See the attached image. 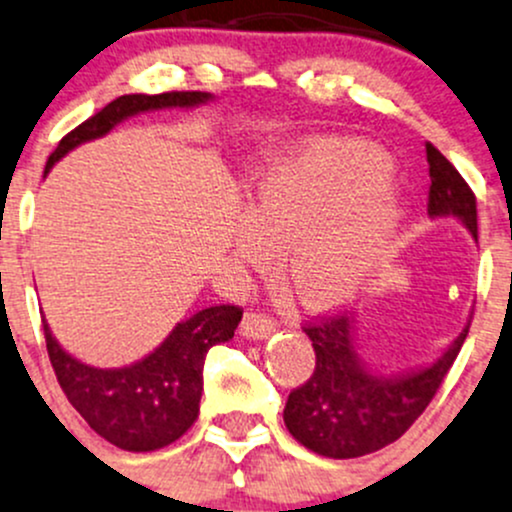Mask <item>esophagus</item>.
<instances>
[{
  "label": "esophagus",
  "mask_w": 512,
  "mask_h": 512,
  "mask_svg": "<svg viewBox=\"0 0 512 512\" xmlns=\"http://www.w3.org/2000/svg\"><path fill=\"white\" fill-rule=\"evenodd\" d=\"M240 331L247 338H267L272 331H277V321L270 319L267 314H260V311H247L242 316Z\"/></svg>",
  "instance_id": "1"
}]
</instances>
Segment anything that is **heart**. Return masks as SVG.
<instances>
[{
	"label": "heart",
	"instance_id": "obj_1",
	"mask_svg": "<svg viewBox=\"0 0 512 512\" xmlns=\"http://www.w3.org/2000/svg\"><path fill=\"white\" fill-rule=\"evenodd\" d=\"M392 161L346 139H309L262 166L247 184L238 235L242 260H270L282 242V270L309 306L351 299L383 267L402 225L387 186Z\"/></svg>",
	"mask_w": 512,
	"mask_h": 512
}]
</instances>
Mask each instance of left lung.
Here are the masks:
<instances>
[{
  "mask_svg": "<svg viewBox=\"0 0 512 512\" xmlns=\"http://www.w3.org/2000/svg\"><path fill=\"white\" fill-rule=\"evenodd\" d=\"M432 218H459L476 238V196L464 176L434 144L427 142ZM311 338L316 365L304 385L289 392L284 424L289 434L328 459H355L392 444L417 422L437 395L464 346L469 328L459 333L437 363L400 378H380L365 370L355 351L351 316L324 314L301 326Z\"/></svg>",
  "mask_w": 512,
  "mask_h": 512,
  "instance_id": "1",
  "label": "left lung"
}]
</instances>
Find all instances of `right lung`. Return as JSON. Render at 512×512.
Instances as JSON below:
<instances>
[{"label":"right lung","instance_id":"add662e5","mask_svg":"<svg viewBox=\"0 0 512 512\" xmlns=\"http://www.w3.org/2000/svg\"><path fill=\"white\" fill-rule=\"evenodd\" d=\"M211 100L201 90H171L159 95H122L102 107L58 142L46 171L78 144L98 139L137 112L161 107H193ZM242 319L235 304H218L176 324L154 353L127 368L102 370L80 363L58 346L43 321V338L58 385L90 429L125 451H157L191 429L203 392V363L215 343L233 338Z\"/></svg>","mask_w":512,"mask_h":512}]
</instances>
